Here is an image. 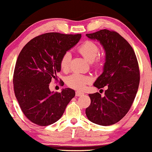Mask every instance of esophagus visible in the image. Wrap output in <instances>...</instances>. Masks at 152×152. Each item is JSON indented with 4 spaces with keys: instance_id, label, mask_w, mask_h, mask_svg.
I'll list each match as a JSON object with an SVG mask.
<instances>
[{
    "instance_id": "34e87169",
    "label": "esophagus",
    "mask_w": 152,
    "mask_h": 152,
    "mask_svg": "<svg viewBox=\"0 0 152 152\" xmlns=\"http://www.w3.org/2000/svg\"><path fill=\"white\" fill-rule=\"evenodd\" d=\"M75 94H76V96H78V97H80V96H83V95H84V93H83V92H81V91H79V90H77V91H76Z\"/></svg>"
}]
</instances>
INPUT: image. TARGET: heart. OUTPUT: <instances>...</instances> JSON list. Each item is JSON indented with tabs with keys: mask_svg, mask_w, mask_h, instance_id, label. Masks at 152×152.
Returning <instances> with one entry per match:
<instances>
[{
	"mask_svg": "<svg viewBox=\"0 0 152 152\" xmlns=\"http://www.w3.org/2000/svg\"><path fill=\"white\" fill-rule=\"evenodd\" d=\"M77 51L88 62H92L95 60V58L98 56L99 53V47L95 42L87 40L77 47ZM71 59L72 55L69 52L63 54L60 60V67L63 71L66 72L69 69ZM100 63H101V61L100 59H96L95 66L98 67H100ZM90 82V78L89 77L83 75L79 73H75V74L71 75L66 80V83L68 86L72 88H74V89L78 90L84 88L85 85L89 83Z\"/></svg>",
	"mask_w": 152,
	"mask_h": 152,
	"instance_id": "b5f03b06",
	"label": "heart"
}]
</instances>
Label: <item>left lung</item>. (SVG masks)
Listing matches in <instances>:
<instances>
[{"mask_svg":"<svg viewBox=\"0 0 152 152\" xmlns=\"http://www.w3.org/2000/svg\"><path fill=\"white\" fill-rule=\"evenodd\" d=\"M98 40L105 52L103 73L94 83L98 89L107 87L105 96L99 93L89 94L90 106L85 113L91 122L100 126L115 124L126 115L132 105L140 80L135 52L125 39L108 29L87 34Z\"/></svg>","mask_w":152,"mask_h":152,"instance_id":"8db88e82","label":"left lung"}]
</instances>
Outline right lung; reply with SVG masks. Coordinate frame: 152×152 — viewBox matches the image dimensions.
Returning a JSON list of instances; mask_svg holds the SVG:
<instances>
[{
  "mask_svg": "<svg viewBox=\"0 0 152 152\" xmlns=\"http://www.w3.org/2000/svg\"><path fill=\"white\" fill-rule=\"evenodd\" d=\"M80 38L81 34H44L29 41L20 52L13 73L14 93L23 114L34 124L44 126L57 121L75 95L71 88L54 93L49 86L61 70L63 54Z\"/></svg>",
  "mask_w": 152,
  "mask_h": 152,
  "instance_id": "add662e5",
  "label": "right lung"
}]
</instances>
